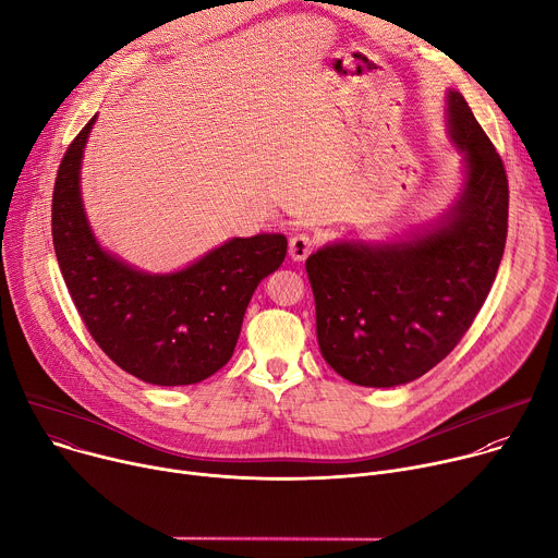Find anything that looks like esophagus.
Wrapping results in <instances>:
<instances>
[{
    "label": "esophagus",
    "mask_w": 558,
    "mask_h": 558,
    "mask_svg": "<svg viewBox=\"0 0 558 558\" xmlns=\"http://www.w3.org/2000/svg\"><path fill=\"white\" fill-rule=\"evenodd\" d=\"M314 246H316V240L310 233H295L289 238V256L291 260L302 263L314 251Z\"/></svg>",
    "instance_id": "34e87169"
}]
</instances>
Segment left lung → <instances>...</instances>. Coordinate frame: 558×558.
<instances>
[{
	"mask_svg": "<svg viewBox=\"0 0 558 558\" xmlns=\"http://www.w3.org/2000/svg\"><path fill=\"white\" fill-rule=\"evenodd\" d=\"M447 129L465 184L434 227L398 242H333L305 263L323 359L353 385L396 387L427 374L472 327L496 278L508 175L459 90L447 93Z\"/></svg>",
	"mask_w": 558,
	"mask_h": 558,
	"instance_id": "1",
	"label": "left lung"
}]
</instances>
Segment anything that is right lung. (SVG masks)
<instances>
[{"instance_id": "obj_1", "label": "right lung", "mask_w": 558, "mask_h": 558, "mask_svg": "<svg viewBox=\"0 0 558 558\" xmlns=\"http://www.w3.org/2000/svg\"><path fill=\"white\" fill-rule=\"evenodd\" d=\"M97 116L62 158L53 189L56 256L88 333L126 374L193 385L233 356L248 300L287 256L282 233L233 238L175 274H146L99 246L84 214L80 167Z\"/></svg>"}]
</instances>
